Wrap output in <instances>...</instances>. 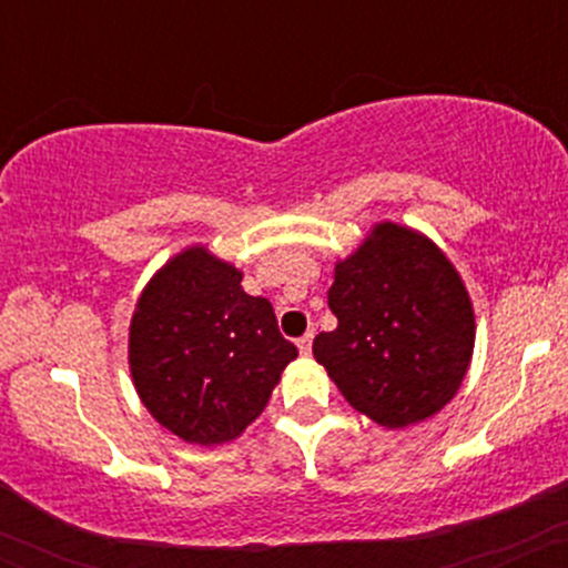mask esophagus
<instances>
[{
    "label": "esophagus",
    "mask_w": 568,
    "mask_h": 568,
    "mask_svg": "<svg viewBox=\"0 0 568 568\" xmlns=\"http://www.w3.org/2000/svg\"><path fill=\"white\" fill-rule=\"evenodd\" d=\"M312 338H315V334H312V331H306V334L298 338V352H302V355H310L312 352Z\"/></svg>",
    "instance_id": "esophagus-1"
}]
</instances>
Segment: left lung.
Segmentation results:
<instances>
[{
  "label": "left lung",
  "instance_id": "left-lung-1",
  "mask_svg": "<svg viewBox=\"0 0 568 568\" xmlns=\"http://www.w3.org/2000/svg\"><path fill=\"white\" fill-rule=\"evenodd\" d=\"M334 331L312 352L347 403L382 427H408L456 395L475 344V315L454 264L425 234L393 221L336 264Z\"/></svg>",
  "mask_w": 568,
  "mask_h": 568
}]
</instances>
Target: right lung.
<instances>
[{
  "mask_svg": "<svg viewBox=\"0 0 568 568\" xmlns=\"http://www.w3.org/2000/svg\"><path fill=\"white\" fill-rule=\"evenodd\" d=\"M202 245L171 258L130 323V374L149 414L197 446L237 438L298 355L272 304Z\"/></svg>",
  "mask_w": 568,
  "mask_h": 568,
  "instance_id": "right-lung-1",
  "label": "right lung"
}]
</instances>
